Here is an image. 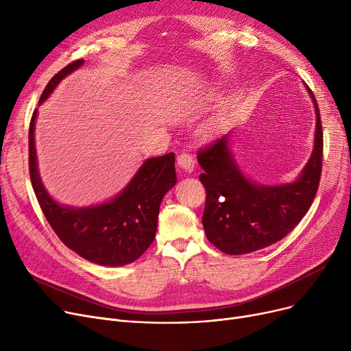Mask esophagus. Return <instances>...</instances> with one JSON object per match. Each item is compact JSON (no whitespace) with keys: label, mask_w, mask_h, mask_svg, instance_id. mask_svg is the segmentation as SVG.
Returning <instances> with one entry per match:
<instances>
[{"label":"esophagus","mask_w":351,"mask_h":351,"mask_svg":"<svg viewBox=\"0 0 351 351\" xmlns=\"http://www.w3.org/2000/svg\"><path fill=\"white\" fill-rule=\"evenodd\" d=\"M178 166L186 173H191L195 168V159L192 156V154L189 152H182L179 156H178Z\"/></svg>","instance_id":"34e87169"}]
</instances>
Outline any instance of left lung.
Listing matches in <instances>:
<instances>
[{"label": "left lung", "mask_w": 351, "mask_h": 351, "mask_svg": "<svg viewBox=\"0 0 351 351\" xmlns=\"http://www.w3.org/2000/svg\"><path fill=\"white\" fill-rule=\"evenodd\" d=\"M316 110L315 145L299 178L280 185H262L239 168L230 151V134L197 152L206 188L202 223L208 241L226 254H246L282 239L303 219L319 189L323 159V132L319 106L306 86Z\"/></svg>", "instance_id": "left-lung-1"}]
</instances>
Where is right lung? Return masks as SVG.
Listing matches in <instances>:
<instances>
[{"instance_id": "1", "label": "right lung", "mask_w": 351, "mask_h": 351, "mask_svg": "<svg viewBox=\"0 0 351 351\" xmlns=\"http://www.w3.org/2000/svg\"><path fill=\"white\" fill-rule=\"evenodd\" d=\"M73 61L45 86L38 105L71 72L84 65ZM34 110L29 123V176L38 204L61 242L84 259L101 266H125L135 262L154 242L160 202L176 185L175 154L146 159L131 182L112 199L85 208L61 205L45 189L35 151Z\"/></svg>"}]
</instances>
